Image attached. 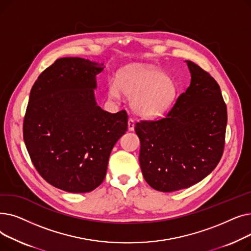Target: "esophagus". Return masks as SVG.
Returning <instances> with one entry per match:
<instances>
[{
  "label": "esophagus",
  "instance_id": "34e87169",
  "mask_svg": "<svg viewBox=\"0 0 251 251\" xmlns=\"http://www.w3.org/2000/svg\"><path fill=\"white\" fill-rule=\"evenodd\" d=\"M134 125H135V122L132 118H129L128 120V130L129 131H133L134 130Z\"/></svg>",
  "mask_w": 251,
  "mask_h": 251
}]
</instances>
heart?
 <instances>
[{"label":"heart","instance_id":"heart-1","mask_svg":"<svg viewBox=\"0 0 251 251\" xmlns=\"http://www.w3.org/2000/svg\"><path fill=\"white\" fill-rule=\"evenodd\" d=\"M122 92L133 99V109L141 117L156 118L173 104L177 86L167 75L153 67H128L119 75V82L109 84V97L120 100Z\"/></svg>","mask_w":251,"mask_h":251}]
</instances>
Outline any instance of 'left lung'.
Masks as SVG:
<instances>
[{
  "label": "left lung",
  "instance_id": "left-lung-1",
  "mask_svg": "<svg viewBox=\"0 0 251 251\" xmlns=\"http://www.w3.org/2000/svg\"><path fill=\"white\" fill-rule=\"evenodd\" d=\"M191 81L168 114L140 121L139 163L143 178L155 190L188 188L219 164L225 147L227 107L219 84L206 71L186 61Z\"/></svg>",
  "mask_w": 251,
  "mask_h": 251
}]
</instances>
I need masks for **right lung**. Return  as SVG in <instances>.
I'll return each instance as SVG.
<instances>
[{
	"label": "right lung",
	"mask_w": 251,
	"mask_h": 251,
	"mask_svg": "<svg viewBox=\"0 0 251 251\" xmlns=\"http://www.w3.org/2000/svg\"><path fill=\"white\" fill-rule=\"evenodd\" d=\"M103 64L61 58L34 82L23 122L31 162L48 183L72 193L90 192L105 177L110 153L128 128L126 111L97 104Z\"/></svg>",
	"instance_id": "right-lung-1"
}]
</instances>
